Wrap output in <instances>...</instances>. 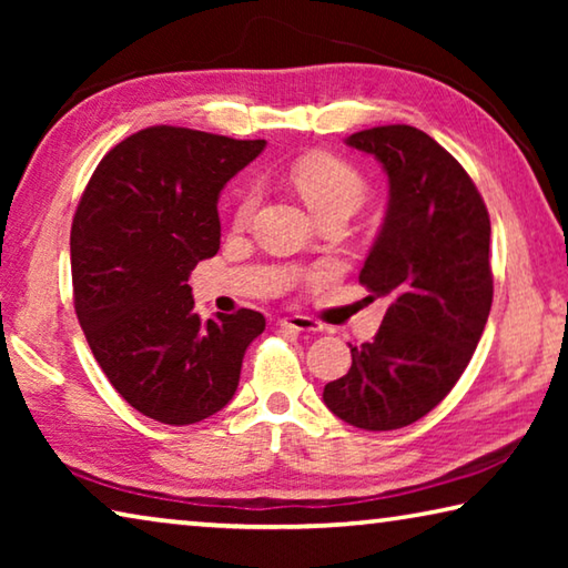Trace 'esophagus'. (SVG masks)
I'll return each instance as SVG.
<instances>
[{"mask_svg": "<svg viewBox=\"0 0 568 568\" xmlns=\"http://www.w3.org/2000/svg\"><path fill=\"white\" fill-rule=\"evenodd\" d=\"M281 328L295 333H321L323 325L313 318H305V315H287V318H281Z\"/></svg>", "mask_w": 568, "mask_h": 568, "instance_id": "1", "label": "esophagus"}]
</instances>
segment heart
<instances>
[{
  "mask_svg": "<svg viewBox=\"0 0 568 568\" xmlns=\"http://www.w3.org/2000/svg\"><path fill=\"white\" fill-rule=\"evenodd\" d=\"M291 180L295 190L303 195L307 207L318 217L325 213L353 215L365 200V180L361 178V172L345 160L325 155V152L297 160L291 170ZM257 200H261L257 187L245 190V195L240 197L235 207L237 225H245L253 217Z\"/></svg>",
  "mask_w": 568,
  "mask_h": 568,
  "instance_id": "1",
  "label": "heart"
}]
</instances>
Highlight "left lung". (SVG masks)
<instances>
[{
  "label": "left lung",
  "mask_w": 568,
  "mask_h": 568,
  "mask_svg": "<svg viewBox=\"0 0 568 568\" xmlns=\"http://www.w3.org/2000/svg\"><path fill=\"white\" fill-rule=\"evenodd\" d=\"M345 145L388 175L386 217L361 271L386 315L323 400L355 428L396 430L434 410L476 351L494 301L491 220L468 172L426 132L386 124Z\"/></svg>",
  "instance_id": "8db88e82"
}]
</instances>
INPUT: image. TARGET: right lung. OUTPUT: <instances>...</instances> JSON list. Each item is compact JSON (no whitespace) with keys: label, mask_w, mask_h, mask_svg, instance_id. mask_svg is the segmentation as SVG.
<instances>
[{"label":"right lung","mask_w":568,"mask_h":568,"mask_svg":"<svg viewBox=\"0 0 568 568\" xmlns=\"http://www.w3.org/2000/svg\"><path fill=\"white\" fill-rule=\"evenodd\" d=\"M265 150L158 124L114 145L77 205L74 311L114 390L134 410L190 426L233 400L263 313L200 321L187 277L220 247V192Z\"/></svg>","instance_id":"add662e5"}]
</instances>
